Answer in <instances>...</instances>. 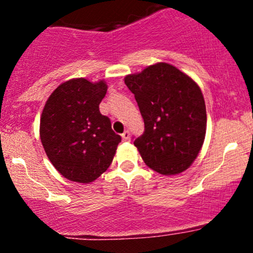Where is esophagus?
<instances>
[{"instance_id":"1","label":"esophagus","mask_w":253,"mask_h":253,"mask_svg":"<svg viewBox=\"0 0 253 253\" xmlns=\"http://www.w3.org/2000/svg\"><path fill=\"white\" fill-rule=\"evenodd\" d=\"M121 136H123V140L128 141L129 140V132L128 130H125L123 134H121Z\"/></svg>"}]
</instances>
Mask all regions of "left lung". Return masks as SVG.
I'll use <instances>...</instances> for the list:
<instances>
[{
    "instance_id": "left-lung-1",
    "label": "left lung",
    "mask_w": 253,
    "mask_h": 253,
    "mask_svg": "<svg viewBox=\"0 0 253 253\" xmlns=\"http://www.w3.org/2000/svg\"><path fill=\"white\" fill-rule=\"evenodd\" d=\"M125 83L144 120V133L134 140L143 161L162 175L187 170L201 150L207 126L199 85L167 63L128 75Z\"/></svg>"
}]
</instances>
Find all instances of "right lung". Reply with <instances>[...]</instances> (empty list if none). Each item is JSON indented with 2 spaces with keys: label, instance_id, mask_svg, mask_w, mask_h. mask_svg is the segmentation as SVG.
Wrapping results in <instances>:
<instances>
[{
  "label": "right lung",
  "instance_id": "1",
  "mask_svg": "<svg viewBox=\"0 0 253 253\" xmlns=\"http://www.w3.org/2000/svg\"><path fill=\"white\" fill-rule=\"evenodd\" d=\"M107 84L76 78L48 97L40 120V139L53 167L65 178L90 183L112 164L121 136L100 113Z\"/></svg>",
  "mask_w": 253,
  "mask_h": 253
}]
</instances>
